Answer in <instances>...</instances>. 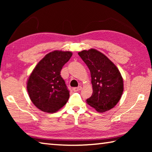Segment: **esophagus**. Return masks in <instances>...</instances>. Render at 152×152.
Listing matches in <instances>:
<instances>
[{
  "label": "esophagus",
  "mask_w": 152,
  "mask_h": 152,
  "mask_svg": "<svg viewBox=\"0 0 152 152\" xmlns=\"http://www.w3.org/2000/svg\"><path fill=\"white\" fill-rule=\"evenodd\" d=\"M81 89H82V86H79L78 87H76V88H73V91H74V92H77V91H80Z\"/></svg>",
  "instance_id": "obj_1"
}]
</instances>
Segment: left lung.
<instances>
[{
  "label": "left lung",
  "instance_id": "1",
  "mask_svg": "<svg viewBox=\"0 0 152 152\" xmlns=\"http://www.w3.org/2000/svg\"><path fill=\"white\" fill-rule=\"evenodd\" d=\"M78 55L91 72L93 92L86 102L99 113L113 109L123 92V80L119 70L107 56L94 49L83 50Z\"/></svg>",
  "mask_w": 152,
  "mask_h": 152
}]
</instances>
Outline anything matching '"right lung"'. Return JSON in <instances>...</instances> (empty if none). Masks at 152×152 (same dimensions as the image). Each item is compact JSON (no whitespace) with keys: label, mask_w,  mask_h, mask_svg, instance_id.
I'll return each mask as SVG.
<instances>
[{"label":"right lung","mask_w":152,"mask_h":152,"mask_svg":"<svg viewBox=\"0 0 152 152\" xmlns=\"http://www.w3.org/2000/svg\"><path fill=\"white\" fill-rule=\"evenodd\" d=\"M72 56L70 51H53L48 53L29 76L27 89L31 101L43 112L53 113L66 104L70 91L60 72Z\"/></svg>","instance_id":"right-lung-1"}]
</instances>
